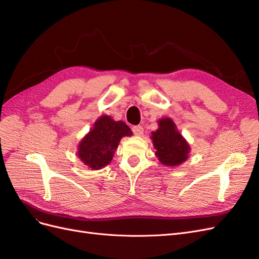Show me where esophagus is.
I'll return each instance as SVG.
<instances>
[{
	"label": "esophagus",
	"instance_id": "obj_1",
	"mask_svg": "<svg viewBox=\"0 0 259 259\" xmlns=\"http://www.w3.org/2000/svg\"><path fill=\"white\" fill-rule=\"evenodd\" d=\"M132 131H133V133H134L136 136H142L144 134V127L140 126V125H136V126H133Z\"/></svg>",
	"mask_w": 259,
	"mask_h": 259
}]
</instances>
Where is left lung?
<instances>
[{
	"label": "left lung",
	"mask_w": 259,
	"mask_h": 259,
	"mask_svg": "<svg viewBox=\"0 0 259 259\" xmlns=\"http://www.w3.org/2000/svg\"><path fill=\"white\" fill-rule=\"evenodd\" d=\"M159 128L152 132V143L155 155L166 166H177L184 163L190 152V146L177 131L174 121L169 117L159 120Z\"/></svg>",
	"instance_id": "8db88e82"
}]
</instances>
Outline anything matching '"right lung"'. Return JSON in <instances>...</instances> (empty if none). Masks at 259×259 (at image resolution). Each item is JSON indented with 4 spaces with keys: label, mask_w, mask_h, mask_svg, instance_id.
Segmentation results:
<instances>
[{
    "label": "right lung",
    "mask_w": 259,
    "mask_h": 259,
    "mask_svg": "<svg viewBox=\"0 0 259 259\" xmlns=\"http://www.w3.org/2000/svg\"><path fill=\"white\" fill-rule=\"evenodd\" d=\"M132 134L123 121L101 115L77 146V156L92 169L103 168L111 162L121 138Z\"/></svg>",
    "instance_id": "add662e5"
}]
</instances>
